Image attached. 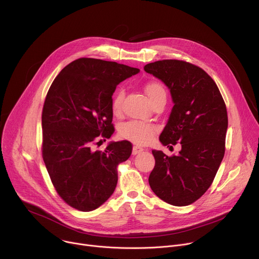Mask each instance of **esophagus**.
I'll use <instances>...</instances> for the list:
<instances>
[{
	"label": "esophagus",
	"mask_w": 259,
	"mask_h": 259,
	"mask_svg": "<svg viewBox=\"0 0 259 259\" xmlns=\"http://www.w3.org/2000/svg\"><path fill=\"white\" fill-rule=\"evenodd\" d=\"M143 151V149L142 147H140V146H137V145H134L133 146V150H132V155H137V154H139V153H141Z\"/></svg>",
	"instance_id": "esophagus-1"
}]
</instances>
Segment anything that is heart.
Listing matches in <instances>:
<instances>
[{"label":"heart","mask_w":259,"mask_h":259,"mask_svg":"<svg viewBox=\"0 0 259 259\" xmlns=\"http://www.w3.org/2000/svg\"><path fill=\"white\" fill-rule=\"evenodd\" d=\"M144 93L147 98L154 105L158 102L166 101V90L161 82L157 80H151L146 82L143 86ZM124 100V91L122 89L118 90L112 99V112L114 115L118 116L122 113ZM120 136L126 139H130L138 144L149 143L154 134L156 133V128L150 124H143L135 121L128 122L120 127Z\"/></svg>","instance_id":"obj_1"}]
</instances>
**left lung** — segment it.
<instances>
[{"label":"left lung","mask_w":259,"mask_h":259,"mask_svg":"<svg viewBox=\"0 0 259 259\" xmlns=\"http://www.w3.org/2000/svg\"><path fill=\"white\" fill-rule=\"evenodd\" d=\"M144 70L170 89L174 102L160 141L178 155L153 151L155 168L149 177L153 192L174 206H188L210 188L226 152L228 113L213 79L190 62L165 59L146 64Z\"/></svg>","instance_id":"8db88e82"}]
</instances>
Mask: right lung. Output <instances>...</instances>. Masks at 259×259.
<instances>
[{"label":"right lung","mask_w":259,"mask_h":259,"mask_svg":"<svg viewBox=\"0 0 259 259\" xmlns=\"http://www.w3.org/2000/svg\"><path fill=\"white\" fill-rule=\"evenodd\" d=\"M138 72L125 64L83 57L67 64L48 90L42 157L55 191L72 208L92 211L117 187V167L131 156L132 144L110 142L103 152L94 151L93 145L115 132L113 93Z\"/></svg>","instance_id":"add662e5"}]
</instances>
